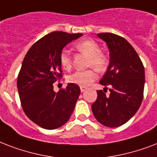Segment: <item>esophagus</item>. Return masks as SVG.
I'll list each match as a JSON object with an SVG mask.
<instances>
[{
    "label": "esophagus",
    "mask_w": 157,
    "mask_h": 157,
    "mask_svg": "<svg viewBox=\"0 0 157 157\" xmlns=\"http://www.w3.org/2000/svg\"><path fill=\"white\" fill-rule=\"evenodd\" d=\"M86 90V87H85V86H81V92H84V91Z\"/></svg>",
    "instance_id": "obj_1"
}]
</instances>
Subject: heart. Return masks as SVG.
Here are the masks:
<instances>
[{
    "mask_svg": "<svg viewBox=\"0 0 157 157\" xmlns=\"http://www.w3.org/2000/svg\"><path fill=\"white\" fill-rule=\"evenodd\" d=\"M76 48L81 53L89 56L87 65L93 67L98 71H103L107 69L109 64L108 56L101 51V47L97 41L91 39L81 40L76 45ZM59 63L65 70H70L72 66L71 57L70 53L63 50L59 54ZM97 78V74L93 68L85 71H76L70 74L67 77L69 83L76 84L80 86H87Z\"/></svg>",
    "mask_w": 157,
    "mask_h": 157,
    "instance_id": "b5f03b06",
    "label": "heart"
}]
</instances>
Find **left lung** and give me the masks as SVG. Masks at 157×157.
Returning <instances> with one entry per match:
<instances>
[{
	"label": "left lung",
	"mask_w": 157,
	"mask_h": 157,
	"mask_svg": "<svg viewBox=\"0 0 157 157\" xmlns=\"http://www.w3.org/2000/svg\"><path fill=\"white\" fill-rule=\"evenodd\" d=\"M110 52L107 71L99 83L110 94L97 90L92 112L99 123L107 127L121 126L139 110L144 98L145 72L144 64L133 46L124 37L113 33H98Z\"/></svg>",
	"instance_id": "left-lung-1"
}]
</instances>
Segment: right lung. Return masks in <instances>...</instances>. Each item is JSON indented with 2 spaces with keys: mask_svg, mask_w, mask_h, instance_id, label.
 I'll use <instances>...</instances> for the list:
<instances>
[{
  "mask_svg": "<svg viewBox=\"0 0 157 157\" xmlns=\"http://www.w3.org/2000/svg\"><path fill=\"white\" fill-rule=\"evenodd\" d=\"M81 36L50 33L34 43L24 57L17 80L21 105L27 117L41 128L63 125L75 108L80 87L68 83L56 93L53 84L63 76L59 54L67 43Z\"/></svg>",
  "mask_w": 157,
  "mask_h": 157,
  "instance_id": "1",
  "label": "right lung"
}]
</instances>
